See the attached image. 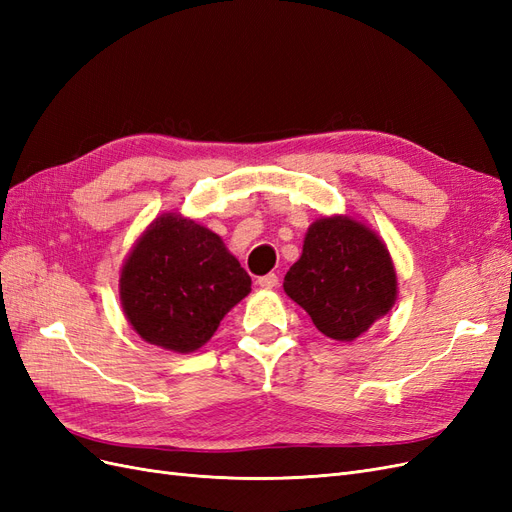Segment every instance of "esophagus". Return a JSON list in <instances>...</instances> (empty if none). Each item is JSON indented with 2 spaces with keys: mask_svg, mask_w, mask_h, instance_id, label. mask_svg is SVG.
<instances>
[{
  "mask_svg": "<svg viewBox=\"0 0 512 512\" xmlns=\"http://www.w3.org/2000/svg\"><path fill=\"white\" fill-rule=\"evenodd\" d=\"M277 284H280V277H277L275 273H269V275H262V277H258V286H260V288H265V290H271V288H275Z\"/></svg>",
  "mask_w": 512,
  "mask_h": 512,
  "instance_id": "1",
  "label": "esophagus"
}]
</instances>
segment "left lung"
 I'll return each instance as SVG.
<instances>
[{
	"mask_svg": "<svg viewBox=\"0 0 512 512\" xmlns=\"http://www.w3.org/2000/svg\"><path fill=\"white\" fill-rule=\"evenodd\" d=\"M288 297L335 342H354L391 312L397 273L384 241L350 215L307 228L303 254L284 277Z\"/></svg>",
	"mask_w": 512,
	"mask_h": 512,
	"instance_id": "8db88e82",
	"label": "left lung"
}]
</instances>
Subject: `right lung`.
<instances>
[{"mask_svg": "<svg viewBox=\"0 0 512 512\" xmlns=\"http://www.w3.org/2000/svg\"><path fill=\"white\" fill-rule=\"evenodd\" d=\"M252 290L250 275L213 230L164 213L121 267L119 299L145 342L188 354L205 346L222 318Z\"/></svg>", "mask_w": 512, "mask_h": 512, "instance_id": "obj_1", "label": "right lung"}]
</instances>
